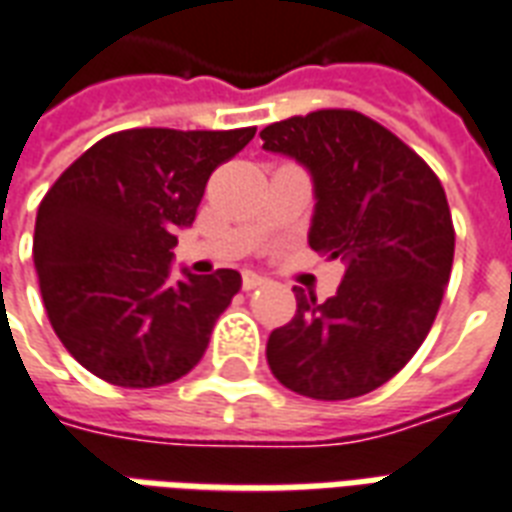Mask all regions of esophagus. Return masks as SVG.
I'll use <instances>...</instances> for the list:
<instances>
[{"instance_id": "34e87169", "label": "esophagus", "mask_w": 512, "mask_h": 512, "mask_svg": "<svg viewBox=\"0 0 512 512\" xmlns=\"http://www.w3.org/2000/svg\"><path fill=\"white\" fill-rule=\"evenodd\" d=\"M265 284V276H260V273L255 271H244L241 273V287L247 289V292H252V289L263 287Z\"/></svg>"}]
</instances>
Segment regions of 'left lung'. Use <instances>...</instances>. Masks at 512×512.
Instances as JSON below:
<instances>
[{
	"label": "left lung",
	"mask_w": 512,
	"mask_h": 512,
	"mask_svg": "<svg viewBox=\"0 0 512 512\" xmlns=\"http://www.w3.org/2000/svg\"><path fill=\"white\" fill-rule=\"evenodd\" d=\"M260 138L311 172L308 244L345 263L324 303L295 287V319L268 337V366L319 401L372 393L417 353L444 300L454 260L444 185L404 140L348 108L273 122Z\"/></svg>",
	"instance_id": "1"
}]
</instances>
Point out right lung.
Instances as JSON below:
<instances>
[{"label": "right lung", "instance_id": "add662e5", "mask_svg": "<svg viewBox=\"0 0 512 512\" xmlns=\"http://www.w3.org/2000/svg\"><path fill=\"white\" fill-rule=\"evenodd\" d=\"M255 127L122 130L87 148L39 204L34 265L55 335L119 388H156L199 364L239 271L170 279L177 228L196 217L209 175Z\"/></svg>", "mask_w": 512, "mask_h": 512}]
</instances>
